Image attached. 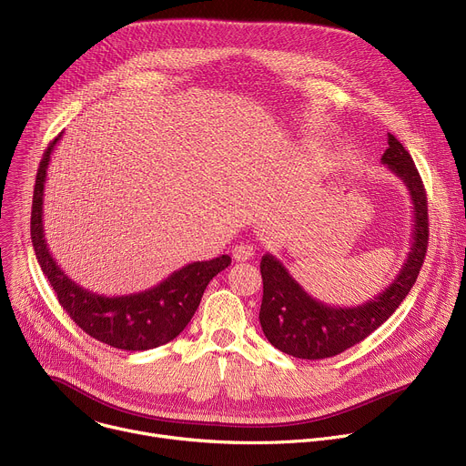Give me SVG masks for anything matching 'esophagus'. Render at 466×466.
<instances>
[{"mask_svg":"<svg viewBox=\"0 0 466 466\" xmlns=\"http://www.w3.org/2000/svg\"><path fill=\"white\" fill-rule=\"evenodd\" d=\"M252 254H254V247L248 245V243H238V245H234V248H232V256H234L236 261H245V259H248Z\"/></svg>","mask_w":466,"mask_h":466,"instance_id":"34e87169","label":"esophagus"}]
</instances>
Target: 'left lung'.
<instances>
[{
	"instance_id": "1",
	"label": "left lung",
	"mask_w": 466,
	"mask_h": 466,
	"mask_svg": "<svg viewBox=\"0 0 466 466\" xmlns=\"http://www.w3.org/2000/svg\"><path fill=\"white\" fill-rule=\"evenodd\" d=\"M387 144L381 162L406 184L413 203L411 250L392 284L361 306H328L306 293L273 254L261 258L259 324L269 343L293 358L324 360L358 345L396 311L417 282L428 250V198L411 155L392 135Z\"/></svg>"
}]
</instances>
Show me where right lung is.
I'll list each match as a JSON object with an SVG mask.
<instances>
[{
    "label": "right lung",
    "mask_w": 466,
    "mask_h": 466,
    "mask_svg": "<svg viewBox=\"0 0 466 466\" xmlns=\"http://www.w3.org/2000/svg\"><path fill=\"white\" fill-rule=\"evenodd\" d=\"M60 137L40 160L31 210L35 254L60 306L90 338L119 350H149L173 341L191 320L210 280L228 268L232 258L223 254L210 261L187 263L155 288L121 297L97 295L74 282L51 256L42 221L47 166Z\"/></svg>",
    "instance_id": "1"
}]
</instances>
